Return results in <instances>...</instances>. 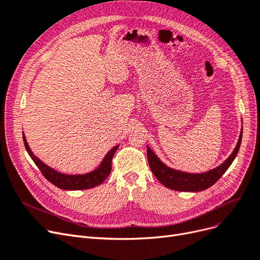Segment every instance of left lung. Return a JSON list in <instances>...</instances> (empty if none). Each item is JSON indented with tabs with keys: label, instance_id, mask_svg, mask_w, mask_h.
Instances as JSON below:
<instances>
[{
	"label": "left lung",
	"instance_id": "left-lung-1",
	"mask_svg": "<svg viewBox=\"0 0 260 260\" xmlns=\"http://www.w3.org/2000/svg\"><path fill=\"white\" fill-rule=\"evenodd\" d=\"M242 140V131L240 134L237 146L234 152L230 156L218 167L204 172V174H187V172L175 170L172 168L167 167L165 164L159 160V158L155 155L149 147H147V154L149 166L153 172V175L160 182L162 185H165L167 188H171L179 191H199L205 190L208 187L212 186L214 183L219 180L225 171L232 165V162L236 158L240 145Z\"/></svg>",
	"mask_w": 260,
	"mask_h": 260
}]
</instances>
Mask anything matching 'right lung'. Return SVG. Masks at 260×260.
<instances>
[{
    "label": "right lung",
    "mask_w": 260,
    "mask_h": 260,
    "mask_svg": "<svg viewBox=\"0 0 260 260\" xmlns=\"http://www.w3.org/2000/svg\"><path fill=\"white\" fill-rule=\"evenodd\" d=\"M23 142H24V147L28 153V155L31 156L33 161L38 167V169L41 170L43 176L55 185L56 187L62 188V189H67V190H79V189H88L98 186L102 184L105 181V179L107 178L110 172H111V161L112 157L114 155L115 151L118 150L119 146H115L112 148L106 155L102 161V164L98 169H95L92 172H89V174L85 175H64L61 174V172H57L56 170L50 168L49 166H47L46 164L40 159L37 158L33 152L31 151L30 147H28L26 139L23 135Z\"/></svg>",
    "instance_id": "1"
}]
</instances>
